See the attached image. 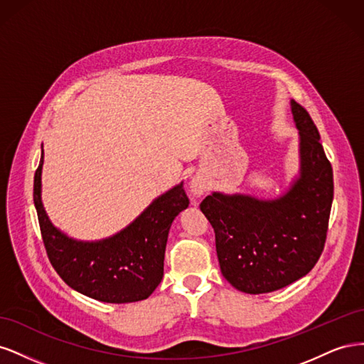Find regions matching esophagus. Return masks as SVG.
<instances>
[{"label":"esophagus","instance_id":"obj_1","mask_svg":"<svg viewBox=\"0 0 364 364\" xmlns=\"http://www.w3.org/2000/svg\"><path fill=\"white\" fill-rule=\"evenodd\" d=\"M190 190L193 196H203L208 190H209V183L208 181L203 178V176H194L190 183Z\"/></svg>","mask_w":364,"mask_h":364}]
</instances>
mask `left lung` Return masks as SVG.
Returning <instances> with one entry per match:
<instances>
[{
    "instance_id": "1",
    "label": "left lung",
    "mask_w": 364,
    "mask_h": 364,
    "mask_svg": "<svg viewBox=\"0 0 364 364\" xmlns=\"http://www.w3.org/2000/svg\"><path fill=\"white\" fill-rule=\"evenodd\" d=\"M299 130L301 170L273 200L213 193L200 203L213 225L220 270L240 291L261 294L287 287L322 255L331 213L333 167L305 109L290 102Z\"/></svg>"
}]
</instances>
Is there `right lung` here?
<instances>
[{"mask_svg": "<svg viewBox=\"0 0 364 364\" xmlns=\"http://www.w3.org/2000/svg\"><path fill=\"white\" fill-rule=\"evenodd\" d=\"M43 150L35 173L33 200L48 259L71 289L109 304L138 302L155 291L164 277L168 230L190 200L183 183L153 200L118 234L100 241H77L54 228L41 199Z\"/></svg>", "mask_w": 364, "mask_h": 364, "instance_id": "right-lung-1", "label": "right lung"}]
</instances>
